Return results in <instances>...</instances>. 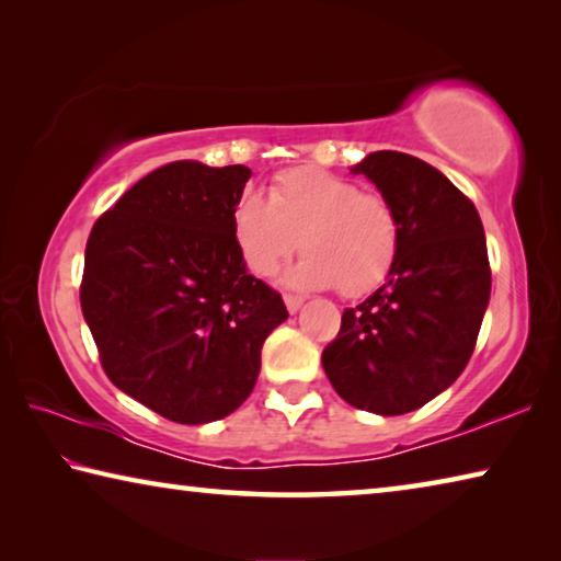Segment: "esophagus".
I'll list each match as a JSON object with an SVG mask.
<instances>
[{"label": "esophagus", "instance_id": "1", "mask_svg": "<svg viewBox=\"0 0 561 561\" xmlns=\"http://www.w3.org/2000/svg\"><path fill=\"white\" fill-rule=\"evenodd\" d=\"M284 304H287L289 314H297L304 304V297H297V294H287V297H284Z\"/></svg>", "mask_w": 561, "mask_h": 561}]
</instances>
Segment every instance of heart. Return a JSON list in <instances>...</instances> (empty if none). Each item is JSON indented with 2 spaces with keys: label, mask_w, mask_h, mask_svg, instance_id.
<instances>
[{
  "label": "heart",
  "mask_w": 561,
  "mask_h": 561,
  "mask_svg": "<svg viewBox=\"0 0 561 561\" xmlns=\"http://www.w3.org/2000/svg\"><path fill=\"white\" fill-rule=\"evenodd\" d=\"M232 234L260 277L277 274L301 247L307 254L284 282L299 289L336 287L346 297L374 291L401 247V222L388 197L319 168L284 170L267 201L244 195L232 210Z\"/></svg>",
  "instance_id": "obj_1"
}]
</instances>
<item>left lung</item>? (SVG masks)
<instances>
[{
    "label": "left lung",
    "mask_w": 561,
    "mask_h": 561,
    "mask_svg": "<svg viewBox=\"0 0 561 561\" xmlns=\"http://www.w3.org/2000/svg\"><path fill=\"white\" fill-rule=\"evenodd\" d=\"M391 201L401 247L371 297L341 317L321 354L334 391L376 415H403L455 383L490 301L488 242L474 205L421 158L376 150L351 168Z\"/></svg>",
    "instance_id": "left-lung-1"
}]
</instances>
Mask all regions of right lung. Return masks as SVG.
<instances>
[{
	"instance_id": "obj_1",
	"label": "right lung",
	"mask_w": 561,
	"mask_h": 561,
	"mask_svg": "<svg viewBox=\"0 0 561 561\" xmlns=\"http://www.w3.org/2000/svg\"><path fill=\"white\" fill-rule=\"evenodd\" d=\"M252 170L175 160L140 178L87 242L81 311L123 393L183 425L237 411L289 311L247 272L232 210Z\"/></svg>"
}]
</instances>
